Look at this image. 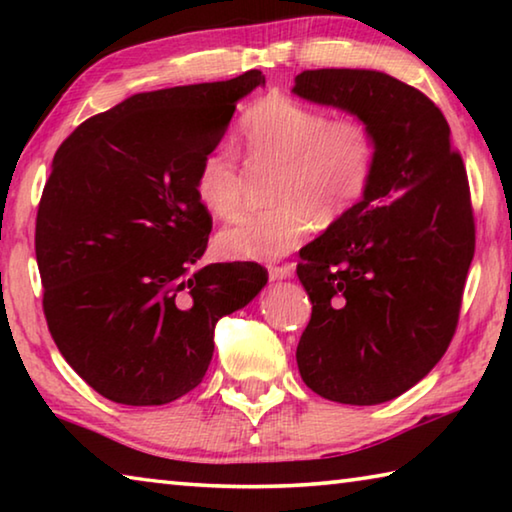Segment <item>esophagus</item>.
Segmentation results:
<instances>
[{"instance_id":"obj_1","label":"esophagus","mask_w":512,"mask_h":512,"mask_svg":"<svg viewBox=\"0 0 512 512\" xmlns=\"http://www.w3.org/2000/svg\"><path fill=\"white\" fill-rule=\"evenodd\" d=\"M296 266L293 264H282V266H268V273H271L273 280H284V277H291Z\"/></svg>"}]
</instances>
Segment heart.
<instances>
[{
	"label": "heart",
	"instance_id": "heart-1",
	"mask_svg": "<svg viewBox=\"0 0 512 512\" xmlns=\"http://www.w3.org/2000/svg\"><path fill=\"white\" fill-rule=\"evenodd\" d=\"M241 142L253 162L280 167L268 210L239 212L216 237L225 257L275 259L307 237L311 221L334 225L361 203L375 178L377 135L363 119H334L287 94L271 92L241 119ZM194 194L212 216L235 212L241 169L235 151L203 155Z\"/></svg>",
	"mask_w": 512,
	"mask_h": 512
}]
</instances>
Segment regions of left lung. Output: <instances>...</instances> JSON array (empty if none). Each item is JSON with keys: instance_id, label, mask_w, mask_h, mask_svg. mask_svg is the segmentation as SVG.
<instances>
[{"instance_id": "left-lung-1", "label": "left lung", "mask_w": 512, "mask_h": 512, "mask_svg": "<svg viewBox=\"0 0 512 512\" xmlns=\"http://www.w3.org/2000/svg\"><path fill=\"white\" fill-rule=\"evenodd\" d=\"M298 97L348 110L379 142L370 189L300 250L311 318L300 377L320 397L393 400L447 352L474 257V214L461 153L427 94L372 69H307Z\"/></svg>"}]
</instances>
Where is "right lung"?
Here are the masks:
<instances>
[{
  "label": "right lung",
  "mask_w": 512,
  "mask_h": 512,
  "mask_svg": "<svg viewBox=\"0 0 512 512\" xmlns=\"http://www.w3.org/2000/svg\"><path fill=\"white\" fill-rule=\"evenodd\" d=\"M259 69L133 94L58 146L38 205L42 309L60 354L99 395L169 404L201 384L219 318L268 280L255 262L198 266L212 216L194 178Z\"/></svg>",
  "instance_id": "add662e5"
}]
</instances>
